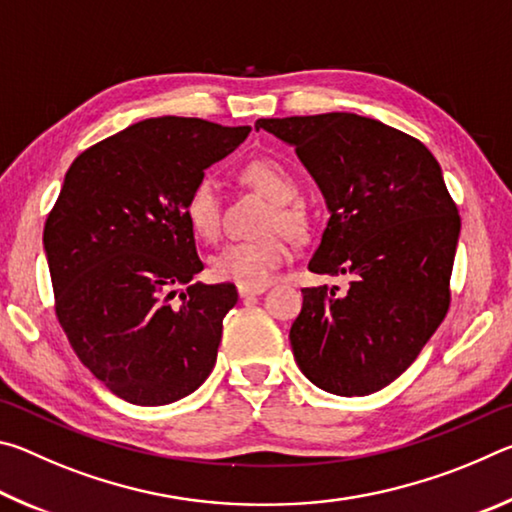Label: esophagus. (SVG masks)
Masks as SVG:
<instances>
[{
    "label": "esophagus",
    "instance_id": "1",
    "mask_svg": "<svg viewBox=\"0 0 512 512\" xmlns=\"http://www.w3.org/2000/svg\"><path fill=\"white\" fill-rule=\"evenodd\" d=\"M266 291V287H257V289H250V287H239V296L241 298H255V296H262V293Z\"/></svg>",
    "mask_w": 512,
    "mask_h": 512
}]
</instances>
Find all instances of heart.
<instances>
[{
  "label": "heart",
  "mask_w": 512,
  "mask_h": 512,
  "mask_svg": "<svg viewBox=\"0 0 512 512\" xmlns=\"http://www.w3.org/2000/svg\"><path fill=\"white\" fill-rule=\"evenodd\" d=\"M241 178L275 201L271 228H302V214L291 201L298 194V183L291 173L275 160H255L246 164ZM187 221L203 239H214L221 230V196L212 178H201L194 185L185 203ZM291 257L289 244L282 237L271 235L262 239L230 241L210 259L212 275L221 282H235L239 287H266Z\"/></svg>",
  "instance_id": "b5f03b06"
}]
</instances>
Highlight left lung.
<instances>
[{
    "mask_svg": "<svg viewBox=\"0 0 512 512\" xmlns=\"http://www.w3.org/2000/svg\"><path fill=\"white\" fill-rule=\"evenodd\" d=\"M296 146L329 221L309 271L348 287L302 289L289 339L298 368L327 393L370 395L418 359L449 309L461 216L420 140L352 112L257 119Z\"/></svg>",
    "mask_w": 512,
    "mask_h": 512,
    "instance_id": "8db88e82",
    "label": "left lung"
}]
</instances>
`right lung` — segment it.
Segmentation results:
<instances>
[{
	"instance_id": "right-lung-1",
	"label": "right lung",
	"mask_w": 512,
	"mask_h": 512,
	"mask_svg": "<svg viewBox=\"0 0 512 512\" xmlns=\"http://www.w3.org/2000/svg\"><path fill=\"white\" fill-rule=\"evenodd\" d=\"M250 126L155 117L85 149L45 223L56 316L76 357L121 400L171 404L210 375L235 284L203 271L185 203ZM183 303L172 298L180 286Z\"/></svg>"
}]
</instances>
